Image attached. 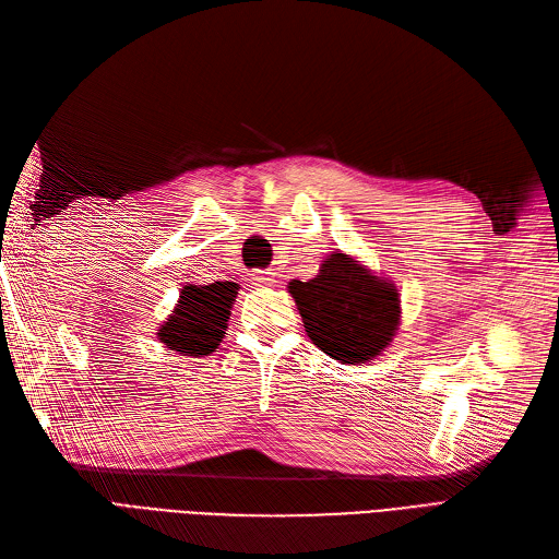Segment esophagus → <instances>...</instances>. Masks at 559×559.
I'll return each mask as SVG.
<instances>
[{
    "instance_id": "esophagus-1",
    "label": "esophagus",
    "mask_w": 559,
    "mask_h": 559,
    "mask_svg": "<svg viewBox=\"0 0 559 559\" xmlns=\"http://www.w3.org/2000/svg\"><path fill=\"white\" fill-rule=\"evenodd\" d=\"M274 283H276V278H274V274H271V271H254V274H252L254 288H274Z\"/></svg>"
}]
</instances>
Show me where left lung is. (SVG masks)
<instances>
[{"instance_id": "left-lung-1", "label": "left lung", "mask_w": 559, "mask_h": 559, "mask_svg": "<svg viewBox=\"0 0 559 559\" xmlns=\"http://www.w3.org/2000/svg\"><path fill=\"white\" fill-rule=\"evenodd\" d=\"M288 293L309 340L340 364L378 359L402 325L396 283L345 250L325 254L313 278H293Z\"/></svg>"}]
</instances>
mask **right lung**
Listing matches in <instances>:
<instances>
[{
	"label": "right lung",
	"instance_id": "1",
	"mask_svg": "<svg viewBox=\"0 0 559 559\" xmlns=\"http://www.w3.org/2000/svg\"><path fill=\"white\" fill-rule=\"evenodd\" d=\"M238 295V283H186L169 317L157 325V340L179 356H210L226 337L228 319Z\"/></svg>",
	"mask_w": 559,
	"mask_h": 559
}]
</instances>
